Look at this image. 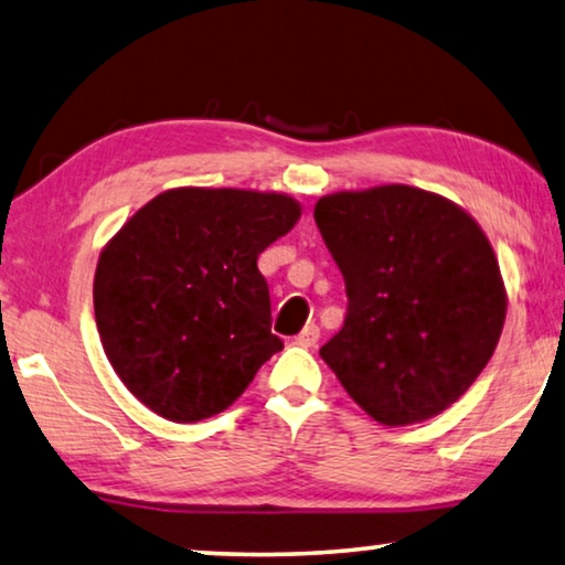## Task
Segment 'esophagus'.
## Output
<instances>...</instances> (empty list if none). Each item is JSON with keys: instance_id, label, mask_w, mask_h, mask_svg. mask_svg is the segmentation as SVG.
<instances>
[{"instance_id": "esophagus-1", "label": "esophagus", "mask_w": 565, "mask_h": 565, "mask_svg": "<svg viewBox=\"0 0 565 565\" xmlns=\"http://www.w3.org/2000/svg\"><path fill=\"white\" fill-rule=\"evenodd\" d=\"M317 342H319V327L317 324H307L305 330L297 334L299 348H315Z\"/></svg>"}]
</instances>
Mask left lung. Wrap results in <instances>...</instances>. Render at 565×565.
<instances>
[{
  "label": "left lung",
  "instance_id": "left-lung-1",
  "mask_svg": "<svg viewBox=\"0 0 565 565\" xmlns=\"http://www.w3.org/2000/svg\"><path fill=\"white\" fill-rule=\"evenodd\" d=\"M315 221L348 291L319 355L367 416L408 426L467 393L498 348V256L457 202L411 184L332 192Z\"/></svg>",
  "mask_w": 565,
  "mask_h": 565
}]
</instances>
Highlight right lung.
<instances>
[{
  "label": "right lung",
  "instance_id": "obj_1",
  "mask_svg": "<svg viewBox=\"0 0 565 565\" xmlns=\"http://www.w3.org/2000/svg\"><path fill=\"white\" fill-rule=\"evenodd\" d=\"M299 217L281 192L174 188L106 243L94 279L100 344L157 416L221 414L284 348L256 260Z\"/></svg>",
  "mask_w": 565,
  "mask_h": 565
}]
</instances>
